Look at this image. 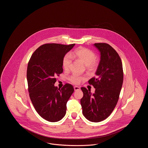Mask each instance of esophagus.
<instances>
[{
    "label": "esophagus",
    "instance_id": "1",
    "mask_svg": "<svg viewBox=\"0 0 148 148\" xmlns=\"http://www.w3.org/2000/svg\"><path fill=\"white\" fill-rule=\"evenodd\" d=\"M74 90L75 91H77V90H79L80 89V88L79 86H75L74 87Z\"/></svg>",
    "mask_w": 148,
    "mask_h": 148
}]
</instances>
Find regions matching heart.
<instances>
[{
    "instance_id": "obj_1",
    "label": "heart",
    "mask_w": 148,
    "mask_h": 148,
    "mask_svg": "<svg viewBox=\"0 0 148 148\" xmlns=\"http://www.w3.org/2000/svg\"><path fill=\"white\" fill-rule=\"evenodd\" d=\"M71 57L75 58L77 60L84 64L86 68L89 70L92 71L95 69L97 65V62L95 60L96 56L92 50L87 48L80 47L74 50L71 56L66 55L64 56L63 60V66L65 70H68L71 63ZM84 79V77H80L74 74L69 77V80L75 84H77Z\"/></svg>"
}]
</instances>
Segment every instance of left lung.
I'll return each instance as SVG.
<instances>
[{
	"instance_id": "1",
	"label": "left lung",
	"mask_w": 148,
	"mask_h": 148,
	"mask_svg": "<svg viewBox=\"0 0 148 148\" xmlns=\"http://www.w3.org/2000/svg\"><path fill=\"white\" fill-rule=\"evenodd\" d=\"M100 53L96 77L89 80L95 89L92 94L84 87L80 104L85 117L92 122H100L112 113L117 104L123 83V65L119 54L106 43H95Z\"/></svg>"
}]
</instances>
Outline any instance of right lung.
<instances>
[{
  "label": "right lung",
  "mask_w": 148,
  "mask_h": 148,
  "mask_svg": "<svg viewBox=\"0 0 148 148\" xmlns=\"http://www.w3.org/2000/svg\"><path fill=\"white\" fill-rule=\"evenodd\" d=\"M74 45L44 44L33 53L29 62L27 78L30 98L37 113L50 122L63 119L67 101L74 90L70 84L62 89L54 85L56 76L63 71L64 57Z\"/></svg>",
  "instance_id": "right-lung-1"
}]
</instances>
